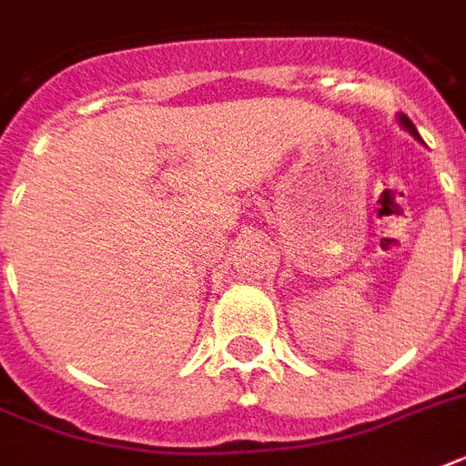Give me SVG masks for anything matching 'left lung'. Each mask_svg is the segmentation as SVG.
I'll list each match as a JSON object with an SVG mask.
<instances>
[{"label":"left lung","instance_id":"1","mask_svg":"<svg viewBox=\"0 0 466 466\" xmlns=\"http://www.w3.org/2000/svg\"><path fill=\"white\" fill-rule=\"evenodd\" d=\"M397 120H399V126H401V127H404V130H406V133H409V135H411V137H413V140H419V142H423V140H420V135H419V130H416V126H413V123H411V120H409V118H406V116H404V113H397Z\"/></svg>","mask_w":466,"mask_h":466}]
</instances>
